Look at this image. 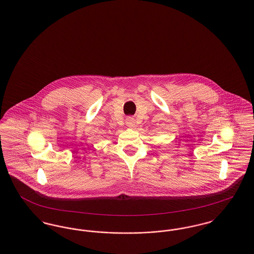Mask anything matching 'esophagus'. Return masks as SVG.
Here are the masks:
<instances>
[{
  "mask_svg": "<svg viewBox=\"0 0 254 254\" xmlns=\"http://www.w3.org/2000/svg\"><path fill=\"white\" fill-rule=\"evenodd\" d=\"M126 125L128 126V127H134L135 126V119L133 118V117H127L126 118Z\"/></svg>",
  "mask_w": 254,
  "mask_h": 254,
  "instance_id": "obj_1",
  "label": "esophagus"
}]
</instances>
